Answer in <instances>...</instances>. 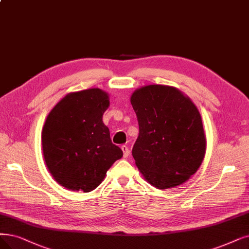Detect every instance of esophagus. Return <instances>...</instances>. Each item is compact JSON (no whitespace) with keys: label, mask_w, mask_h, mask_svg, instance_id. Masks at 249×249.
<instances>
[{"label":"esophagus","mask_w":249,"mask_h":249,"mask_svg":"<svg viewBox=\"0 0 249 249\" xmlns=\"http://www.w3.org/2000/svg\"><path fill=\"white\" fill-rule=\"evenodd\" d=\"M122 150H123V152H124V157H127L128 155H130V150H128L127 146L123 145V146H122Z\"/></svg>","instance_id":"1"}]
</instances>
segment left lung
I'll list each match as a JSON object with an SVG mask.
<instances>
[{"mask_svg": "<svg viewBox=\"0 0 249 249\" xmlns=\"http://www.w3.org/2000/svg\"><path fill=\"white\" fill-rule=\"evenodd\" d=\"M139 136L133 147L138 170L153 187L185 183L200 167L206 150L201 115L175 87L148 85L131 96Z\"/></svg>", "mask_w": 249, "mask_h": 249, "instance_id": "left-lung-1", "label": "left lung"}]
</instances>
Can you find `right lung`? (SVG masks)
I'll return each mask as SVG.
<instances>
[{
	"label": "right lung",
	"instance_id": "add662e5",
	"mask_svg": "<svg viewBox=\"0 0 249 249\" xmlns=\"http://www.w3.org/2000/svg\"><path fill=\"white\" fill-rule=\"evenodd\" d=\"M109 95L93 88L67 94L47 116L42 131L46 165L54 180L71 191L91 192L123 157L102 117Z\"/></svg>",
	"mask_w": 249,
	"mask_h": 249
}]
</instances>
